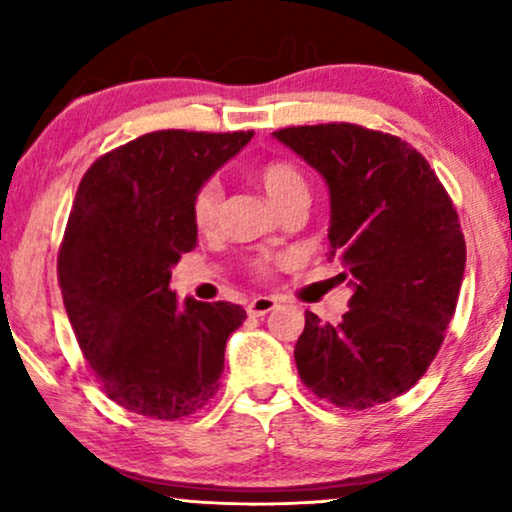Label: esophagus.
Instances as JSON below:
<instances>
[{
    "mask_svg": "<svg viewBox=\"0 0 512 512\" xmlns=\"http://www.w3.org/2000/svg\"><path fill=\"white\" fill-rule=\"evenodd\" d=\"M277 307V300L270 298V296H258L251 300V303L247 305V312L249 317H265V314L272 312Z\"/></svg>",
    "mask_w": 512,
    "mask_h": 512,
    "instance_id": "obj_1",
    "label": "esophagus"
}]
</instances>
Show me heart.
Instances as JSON below:
<instances>
[{"instance_id": "b5f03b06", "label": "heart", "mask_w": 512, "mask_h": 512, "mask_svg": "<svg viewBox=\"0 0 512 512\" xmlns=\"http://www.w3.org/2000/svg\"><path fill=\"white\" fill-rule=\"evenodd\" d=\"M258 181H261L263 191L275 205L282 209L286 202L307 195V179L289 160H270L258 167ZM221 212V184L219 179H207L195 188L193 200H191V216L195 228L200 233H212L219 223ZM256 270H265V263L258 261Z\"/></svg>"}]
</instances>
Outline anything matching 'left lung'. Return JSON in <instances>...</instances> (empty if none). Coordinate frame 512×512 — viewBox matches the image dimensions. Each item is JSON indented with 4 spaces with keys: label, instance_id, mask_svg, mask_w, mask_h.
I'll return each instance as SVG.
<instances>
[{
    "label": "left lung",
    "instance_id": "left-lung-1",
    "mask_svg": "<svg viewBox=\"0 0 512 512\" xmlns=\"http://www.w3.org/2000/svg\"><path fill=\"white\" fill-rule=\"evenodd\" d=\"M272 135L326 179L328 256L354 289L340 324L305 312L293 349L300 380L345 410L387 403L426 373L457 310L466 268L457 209L401 137L354 123Z\"/></svg>",
    "mask_w": 512,
    "mask_h": 512
}]
</instances>
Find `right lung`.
Returning a JSON list of instances; mask_svg holds the SVG:
<instances>
[{
    "mask_svg": "<svg viewBox=\"0 0 512 512\" xmlns=\"http://www.w3.org/2000/svg\"><path fill=\"white\" fill-rule=\"evenodd\" d=\"M254 132L158 130L83 174L58 254L69 324L111 401L137 415L188 417L219 391L226 342L247 312L177 303L172 268L195 249V188Z\"/></svg>",
    "mask_w": 512,
    "mask_h": 512,
    "instance_id": "obj_1",
    "label": "right lung"
}]
</instances>
